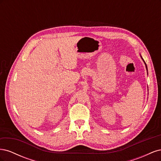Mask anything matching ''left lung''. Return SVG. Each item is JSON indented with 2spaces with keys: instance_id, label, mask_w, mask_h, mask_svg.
Listing matches in <instances>:
<instances>
[{
  "instance_id": "left-lung-1",
  "label": "left lung",
  "mask_w": 161,
  "mask_h": 161,
  "mask_svg": "<svg viewBox=\"0 0 161 161\" xmlns=\"http://www.w3.org/2000/svg\"><path fill=\"white\" fill-rule=\"evenodd\" d=\"M143 60V59H142ZM145 63V62H144ZM145 64H146V63H145ZM146 67H147V64H146Z\"/></svg>"
}]
</instances>
